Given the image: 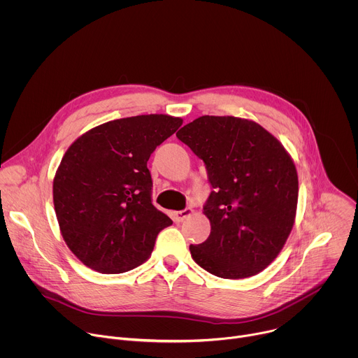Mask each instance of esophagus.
<instances>
[{"mask_svg": "<svg viewBox=\"0 0 358 358\" xmlns=\"http://www.w3.org/2000/svg\"><path fill=\"white\" fill-rule=\"evenodd\" d=\"M191 214H192V210H191V208H185V210H181V211H176V213L173 214V217H174V221L181 222V221H184L185 218H188Z\"/></svg>", "mask_w": 358, "mask_h": 358, "instance_id": "esophagus-1", "label": "esophagus"}]
</instances>
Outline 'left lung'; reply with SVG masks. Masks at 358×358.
<instances>
[{
  "label": "left lung",
  "instance_id": "8db88e82",
  "mask_svg": "<svg viewBox=\"0 0 358 358\" xmlns=\"http://www.w3.org/2000/svg\"><path fill=\"white\" fill-rule=\"evenodd\" d=\"M206 164L213 191L203 206L211 222L192 259L224 279L259 273L282 250L294 222L299 181L285 147L258 123L201 116L177 133Z\"/></svg>",
  "mask_w": 358,
  "mask_h": 358
}]
</instances>
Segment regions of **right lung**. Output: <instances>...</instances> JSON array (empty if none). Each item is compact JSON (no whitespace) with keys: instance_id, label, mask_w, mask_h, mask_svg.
Here are the masks:
<instances>
[{"instance_id":"1","label":"right lung","mask_w":358,"mask_h":358,"mask_svg":"<svg viewBox=\"0 0 358 358\" xmlns=\"http://www.w3.org/2000/svg\"><path fill=\"white\" fill-rule=\"evenodd\" d=\"M182 124L180 117L141 115L100 124L68 148L54 178L62 236L76 258L101 273L145 262L173 221L151 202V152Z\"/></svg>"}]
</instances>
